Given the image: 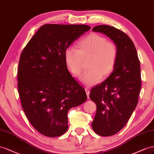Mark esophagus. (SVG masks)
Returning a JSON list of instances; mask_svg holds the SVG:
<instances>
[{
  "label": "esophagus",
  "instance_id": "1",
  "mask_svg": "<svg viewBox=\"0 0 154 154\" xmlns=\"http://www.w3.org/2000/svg\"><path fill=\"white\" fill-rule=\"evenodd\" d=\"M85 91H86V92L88 98H89V95H90V88H85Z\"/></svg>",
  "mask_w": 154,
  "mask_h": 154
}]
</instances>
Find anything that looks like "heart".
<instances>
[{
	"label": "heart",
	"mask_w": 154,
	"mask_h": 154,
	"mask_svg": "<svg viewBox=\"0 0 154 154\" xmlns=\"http://www.w3.org/2000/svg\"><path fill=\"white\" fill-rule=\"evenodd\" d=\"M79 50L73 46L64 51V60L69 71L75 75H79L83 67V57H91L90 69L80 77L83 85L91 86L101 81L103 75L110 73L115 67L117 48L115 44L98 34L92 33L81 40Z\"/></svg>",
	"instance_id": "1"
}]
</instances>
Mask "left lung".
Wrapping results in <instances>:
<instances>
[{
  "label": "left lung",
  "mask_w": 154,
  "mask_h": 154,
  "mask_svg": "<svg viewBox=\"0 0 154 154\" xmlns=\"http://www.w3.org/2000/svg\"><path fill=\"white\" fill-rule=\"evenodd\" d=\"M92 31L105 35L117 48L112 73L90 94L97 106L92 128L99 135L111 136L124 128L137 106L141 88L140 62L134 42L122 31L108 25L97 26Z\"/></svg>",
  "instance_id": "obj_1"
}]
</instances>
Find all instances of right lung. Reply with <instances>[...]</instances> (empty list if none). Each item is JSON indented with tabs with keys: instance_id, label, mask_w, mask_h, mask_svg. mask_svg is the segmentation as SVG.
<instances>
[{
	"instance_id": "right-lung-1",
	"label": "right lung",
	"mask_w": 154,
	"mask_h": 154,
	"mask_svg": "<svg viewBox=\"0 0 154 154\" xmlns=\"http://www.w3.org/2000/svg\"><path fill=\"white\" fill-rule=\"evenodd\" d=\"M90 26L45 24L22 52L18 91L22 107L39 133L50 137L68 128V112L87 99L86 91L67 68L64 51Z\"/></svg>"
}]
</instances>
